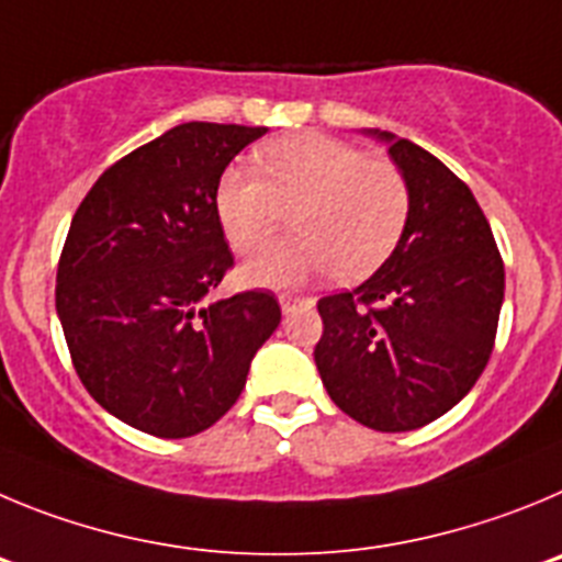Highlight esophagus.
<instances>
[{"label":"esophagus","mask_w":562,"mask_h":562,"mask_svg":"<svg viewBox=\"0 0 562 562\" xmlns=\"http://www.w3.org/2000/svg\"><path fill=\"white\" fill-rule=\"evenodd\" d=\"M311 305H313L311 296H296V293H282L280 296L282 313H293V311H300V307H311Z\"/></svg>","instance_id":"1"}]
</instances>
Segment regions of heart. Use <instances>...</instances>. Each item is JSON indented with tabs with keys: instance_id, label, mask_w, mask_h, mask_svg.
<instances>
[{
	"instance_id": "obj_1",
	"label": "heart",
	"mask_w": 562,
	"mask_h": 562,
	"mask_svg": "<svg viewBox=\"0 0 562 562\" xmlns=\"http://www.w3.org/2000/svg\"><path fill=\"white\" fill-rule=\"evenodd\" d=\"M257 170H229L218 218L229 244L251 257L269 249L293 212L296 237L244 269L251 285L288 288L313 274L361 280L386 262L408 221V184L394 161L336 136L302 131L257 150Z\"/></svg>"
}]
</instances>
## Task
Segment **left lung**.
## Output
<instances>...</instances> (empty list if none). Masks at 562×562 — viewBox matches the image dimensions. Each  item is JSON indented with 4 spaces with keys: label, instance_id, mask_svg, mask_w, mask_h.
<instances>
[{
    "label": "left lung",
    "instance_id": "left-lung-1",
    "mask_svg": "<svg viewBox=\"0 0 562 562\" xmlns=\"http://www.w3.org/2000/svg\"><path fill=\"white\" fill-rule=\"evenodd\" d=\"M408 184V221L375 274L318 300L313 358L330 401L375 431L451 412L484 372L504 302V260L470 187L434 154L369 131Z\"/></svg>",
    "mask_w": 562,
    "mask_h": 562
}]
</instances>
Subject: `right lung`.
I'll return each instance as SVG.
<instances>
[{
	"mask_svg": "<svg viewBox=\"0 0 562 562\" xmlns=\"http://www.w3.org/2000/svg\"><path fill=\"white\" fill-rule=\"evenodd\" d=\"M266 128L184 123L114 161L80 201L55 311L94 401L161 439L206 431L280 325L271 291L210 302L235 266L218 218L226 165Z\"/></svg>",
	"mask_w": 562,
	"mask_h": 562,
	"instance_id": "right-lung-1",
	"label": "right lung"
}]
</instances>
